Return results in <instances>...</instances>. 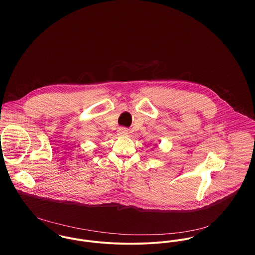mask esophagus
<instances>
[{
    "label": "esophagus",
    "mask_w": 255,
    "mask_h": 255,
    "mask_svg": "<svg viewBox=\"0 0 255 255\" xmlns=\"http://www.w3.org/2000/svg\"><path fill=\"white\" fill-rule=\"evenodd\" d=\"M118 134H119V135H122V136L127 135V134H128V129L125 128H120L118 129Z\"/></svg>",
    "instance_id": "1"
}]
</instances>
